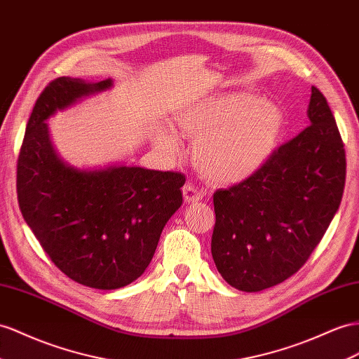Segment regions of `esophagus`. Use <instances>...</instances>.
<instances>
[{"instance_id":"34e87169","label":"esophagus","mask_w":359,"mask_h":359,"mask_svg":"<svg viewBox=\"0 0 359 359\" xmlns=\"http://www.w3.org/2000/svg\"><path fill=\"white\" fill-rule=\"evenodd\" d=\"M182 192H183V198H185L187 203H196V201H198L201 198V192L194 185H192V183H187V185L182 188Z\"/></svg>"}]
</instances>
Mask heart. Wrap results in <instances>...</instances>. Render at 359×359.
<instances>
[{"instance_id": "obj_1", "label": "heart", "mask_w": 359, "mask_h": 359, "mask_svg": "<svg viewBox=\"0 0 359 359\" xmlns=\"http://www.w3.org/2000/svg\"><path fill=\"white\" fill-rule=\"evenodd\" d=\"M179 130L194 137L191 156L201 176L214 183L241 182L270 158L282 130L278 106L249 92H229L183 107L174 118ZM168 156L179 153V141L168 130L154 137Z\"/></svg>"}]
</instances>
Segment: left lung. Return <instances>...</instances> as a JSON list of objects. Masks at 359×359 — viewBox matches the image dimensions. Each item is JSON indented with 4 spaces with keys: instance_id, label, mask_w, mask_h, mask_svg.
<instances>
[{
    "instance_id": "obj_1",
    "label": "left lung",
    "mask_w": 359,
    "mask_h": 359,
    "mask_svg": "<svg viewBox=\"0 0 359 359\" xmlns=\"http://www.w3.org/2000/svg\"><path fill=\"white\" fill-rule=\"evenodd\" d=\"M309 126L245 180L214 194L210 252L236 290L256 292L297 273L341 203L346 150L327 100L312 86Z\"/></svg>"
}]
</instances>
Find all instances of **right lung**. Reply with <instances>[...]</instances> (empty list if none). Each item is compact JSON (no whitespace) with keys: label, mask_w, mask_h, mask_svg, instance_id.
Here are the masks:
<instances>
[{"label":"right lung","mask_w":359,"mask_h":359,"mask_svg":"<svg viewBox=\"0 0 359 359\" xmlns=\"http://www.w3.org/2000/svg\"><path fill=\"white\" fill-rule=\"evenodd\" d=\"M110 86V79L50 81L36 100L16 165L18 203L43 252L69 279L97 290L126 287L149 267L187 180L141 167L80 171L57 158L45 119Z\"/></svg>","instance_id":"right-lung-1"}]
</instances>
